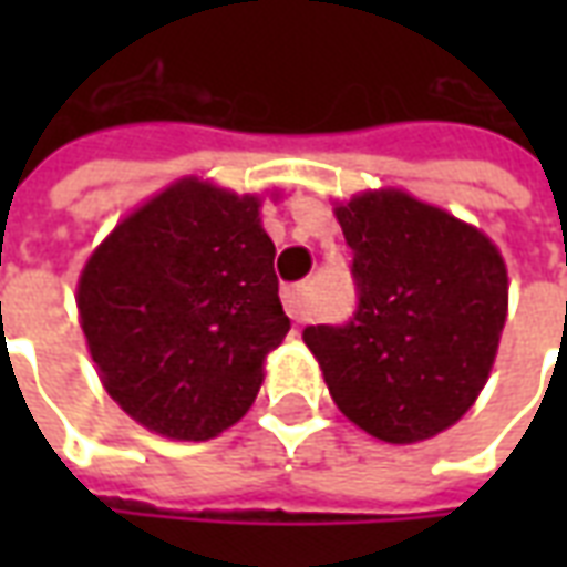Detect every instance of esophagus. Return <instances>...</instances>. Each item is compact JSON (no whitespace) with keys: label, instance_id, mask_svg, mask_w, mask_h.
I'll return each mask as SVG.
<instances>
[{"label":"esophagus","instance_id":"esophagus-1","mask_svg":"<svg viewBox=\"0 0 567 567\" xmlns=\"http://www.w3.org/2000/svg\"><path fill=\"white\" fill-rule=\"evenodd\" d=\"M282 307L295 321L307 319V288L303 285H288L282 291Z\"/></svg>","mask_w":567,"mask_h":567}]
</instances>
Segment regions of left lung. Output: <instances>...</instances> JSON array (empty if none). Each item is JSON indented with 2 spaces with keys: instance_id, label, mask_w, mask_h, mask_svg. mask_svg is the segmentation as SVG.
Segmentation results:
<instances>
[{
  "instance_id": "8db88e82",
  "label": "left lung",
  "mask_w": 567,
  "mask_h": 567,
  "mask_svg": "<svg viewBox=\"0 0 567 567\" xmlns=\"http://www.w3.org/2000/svg\"><path fill=\"white\" fill-rule=\"evenodd\" d=\"M358 307L303 343L333 404L385 443H416L467 413L498 352L507 270L486 236L401 190L337 206Z\"/></svg>"
}]
</instances>
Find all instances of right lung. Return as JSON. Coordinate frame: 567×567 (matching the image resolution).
Instances as JSON below:
<instances>
[{
	"label": "right lung",
	"mask_w": 567,
	"mask_h": 567,
	"mask_svg": "<svg viewBox=\"0 0 567 567\" xmlns=\"http://www.w3.org/2000/svg\"><path fill=\"white\" fill-rule=\"evenodd\" d=\"M258 199L185 178L87 260L81 328L105 392L140 425L209 440L246 416L291 321Z\"/></svg>",
	"instance_id": "1"
}]
</instances>
